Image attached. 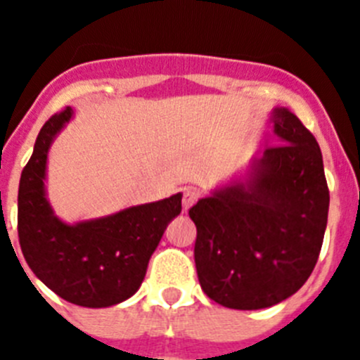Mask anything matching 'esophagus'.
<instances>
[{
	"mask_svg": "<svg viewBox=\"0 0 360 360\" xmlns=\"http://www.w3.org/2000/svg\"><path fill=\"white\" fill-rule=\"evenodd\" d=\"M200 198V191L195 189V187H187V189H184L182 193V205L184 209H191L193 205H195L196 202H198Z\"/></svg>",
	"mask_w": 360,
	"mask_h": 360,
	"instance_id": "34e87169",
	"label": "esophagus"
}]
</instances>
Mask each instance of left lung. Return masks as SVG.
<instances>
[{"label":"left lung","instance_id":"left-lung-1","mask_svg":"<svg viewBox=\"0 0 360 360\" xmlns=\"http://www.w3.org/2000/svg\"><path fill=\"white\" fill-rule=\"evenodd\" d=\"M281 144L256 160L247 182L189 209L202 290L221 307L257 310L303 287L316 266L330 193L316 136L285 108L272 115Z\"/></svg>","mask_w":360,"mask_h":360}]
</instances>
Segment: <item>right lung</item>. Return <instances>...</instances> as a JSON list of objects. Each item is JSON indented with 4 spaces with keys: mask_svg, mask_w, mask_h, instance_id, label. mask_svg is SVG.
<instances>
[{
    "mask_svg": "<svg viewBox=\"0 0 360 360\" xmlns=\"http://www.w3.org/2000/svg\"><path fill=\"white\" fill-rule=\"evenodd\" d=\"M70 119L72 108H65L44 122L21 173L19 245L32 272L59 297L79 307H111L139 290L165 227L182 211V195L77 225L63 224L44 196V173L53 136Z\"/></svg>",
    "mask_w": 360,
    "mask_h": 360,
    "instance_id": "obj_1",
    "label": "right lung"
}]
</instances>
